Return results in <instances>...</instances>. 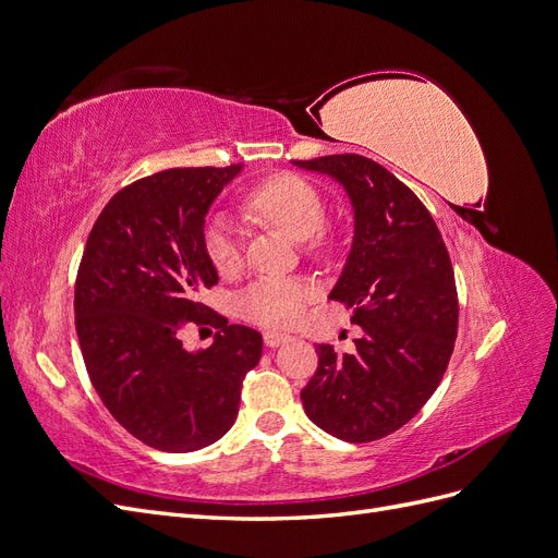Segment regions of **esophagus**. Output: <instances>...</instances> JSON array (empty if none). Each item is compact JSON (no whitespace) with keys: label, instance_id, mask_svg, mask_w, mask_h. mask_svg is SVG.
I'll use <instances>...</instances> for the list:
<instances>
[{"label":"esophagus","instance_id":"34e87169","mask_svg":"<svg viewBox=\"0 0 558 558\" xmlns=\"http://www.w3.org/2000/svg\"><path fill=\"white\" fill-rule=\"evenodd\" d=\"M263 340H265V347L275 349V347H281V344H286V342H291V340H293V335H289V332H279V330H267Z\"/></svg>","mask_w":558,"mask_h":558}]
</instances>
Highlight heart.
<instances>
[{
	"label": "heart",
	"mask_w": 558,
	"mask_h": 558,
	"mask_svg": "<svg viewBox=\"0 0 558 558\" xmlns=\"http://www.w3.org/2000/svg\"><path fill=\"white\" fill-rule=\"evenodd\" d=\"M248 209L293 240H310L326 223V199L316 185L298 174H277L248 193ZM205 251L221 275H234L244 263L240 223L216 214L205 228ZM314 298L312 283L298 277H260L238 295L240 314L258 326H291Z\"/></svg>",
	"instance_id": "heart-1"
}]
</instances>
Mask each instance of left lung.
I'll return each instance as SVG.
<instances>
[{"label":"left lung","mask_w":558,"mask_h":558,"mask_svg":"<svg viewBox=\"0 0 558 558\" xmlns=\"http://www.w3.org/2000/svg\"><path fill=\"white\" fill-rule=\"evenodd\" d=\"M293 165L332 177L351 199L353 244L328 298L363 328L353 353L316 347L300 398L318 428L373 442L424 408L449 365L459 328L449 251L424 202L379 162L344 154Z\"/></svg>","instance_id":"obj_1"}]
</instances>
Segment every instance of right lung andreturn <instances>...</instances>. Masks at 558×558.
I'll return each instance as SVG.
<instances>
[{
  "mask_svg": "<svg viewBox=\"0 0 558 558\" xmlns=\"http://www.w3.org/2000/svg\"><path fill=\"white\" fill-rule=\"evenodd\" d=\"M240 172L177 167L134 181L107 202L83 248L74 289L83 363L118 424L160 451H197L223 437L263 353L258 330L228 326L197 302L218 283L205 216ZM185 323H214L213 347L185 352Z\"/></svg>",
  "mask_w": 558,
  "mask_h": 558,
  "instance_id": "obj_1",
  "label": "right lung"
}]
</instances>
